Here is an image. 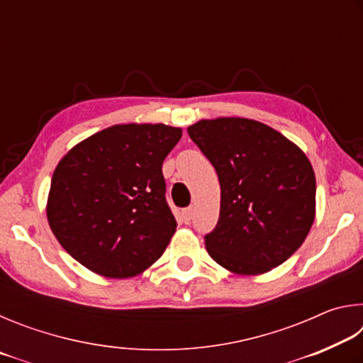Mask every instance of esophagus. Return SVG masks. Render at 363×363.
<instances>
[{"mask_svg": "<svg viewBox=\"0 0 363 363\" xmlns=\"http://www.w3.org/2000/svg\"><path fill=\"white\" fill-rule=\"evenodd\" d=\"M192 208H184V210L181 211V216H182V220L186 224L190 223V219H192Z\"/></svg>", "mask_w": 363, "mask_h": 363, "instance_id": "1", "label": "esophagus"}]
</instances>
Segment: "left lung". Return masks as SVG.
Segmentation results:
<instances>
[{
  "label": "left lung",
  "mask_w": 363,
  "mask_h": 363,
  "mask_svg": "<svg viewBox=\"0 0 363 363\" xmlns=\"http://www.w3.org/2000/svg\"><path fill=\"white\" fill-rule=\"evenodd\" d=\"M216 169L219 220L205 247L237 275H261L284 264L315 219V174L306 153L261 121L238 116L187 128Z\"/></svg>",
  "instance_id": "left-lung-1"
}]
</instances>
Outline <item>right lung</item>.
<instances>
[{"instance_id": "right-lung-1", "label": "right lung", "mask_w": 363, "mask_h": 363, "mask_svg": "<svg viewBox=\"0 0 363 363\" xmlns=\"http://www.w3.org/2000/svg\"><path fill=\"white\" fill-rule=\"evenodd\" d=\"M181 136V128L163 123H128L65 153L54 169L46 216L73 259L107 279L134 277L160 259L177 225L162 164Z\"/></svg>"}]
</instances>
